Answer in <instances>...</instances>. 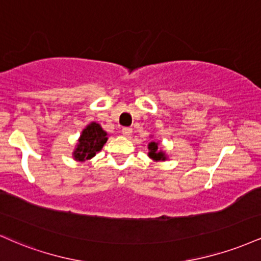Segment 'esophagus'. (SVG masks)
Listing matches in <instances>:
<instances>
[{
	"mask_svg": "<svg viewBox=\"0 0 261 261\" xmlns=\"http://www.w3.org/2000/svg\"><path fill=\"white\" fill-rule=\"evenodd\" d=\"M121 133H122V135H124V136H130V135L133 134V128H131V127H122Z\"/></svg>",
	"mask_w": 261,
	"mask_h": 261,
	"instance_id": "obj_1",
	"label": "esophagus"
}]
</instances>
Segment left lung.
Returning a JSON list of instances; mask_svg holds the SVG:
<instances>
[{"mask_svg":"<svg viewBox=\"0 0 261 261\" xmlns=\"http://www.w3.org/2000/svg\"><path fill=\"white\" fill-rule=\"evenodd\" d=\"M148 157L153 161H166V154L163 151L158 149L157 142H151L148 145Z\"/></svg>","mask_w":261,"mask_h":261,"instance_id":"obj_1","label":"left lung"}]
</instances>
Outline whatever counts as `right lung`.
<instances>
[{"label": "right lung", "mask_w": 261, "mask_h": 261, "mask_svg": "<svg viewBox=\"0 0 261 261\" xmlns=\"http://www.w3.org/2000/svg\"><path fill=\"white\" fill-rule=\"evenodd\" d=\"M107 136V133L99 124L91 122L81 134L77 147L73 151L74 160L83 162L94 157L95 153L103 148L104 143L108 140Z\"/></svg>", "instance_id": "1"}]
</instances>
